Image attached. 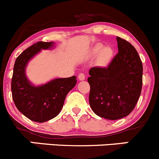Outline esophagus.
Wrapping results in <instances>:
<instances>
[{
    "mask_svg": "<svg viewBox=\"0 0 159 159\" xmlns=\"http://www.w3.org/2000/svg\"><path fill=\"white\" fill-rule=\"evenodd\" d=\"M78 79L80 80V81H83V80L85 79V75H84V73H80L79 75H78Z\"/></svg>",
    "mask_w": 159,
    "mask_h": 159,
    "instance_id": "1",
    "label": "esophagus"
}]
</instances>
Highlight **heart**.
<instances>
[{"mask_svg": "<svg viewBox=\"0 0 159 159\" xmlns=\"http://www.w3.org/2000/svg\"><path fill=\"white\" fill-rule=\"evenodd\" d=\"M91 54L93 57H98V62L100 65H106L110 62L113 56V49L109 46L104 48L103 44H98L92 48Z\"/></svg>", "mask_w": 159, "mask_h": 159, "instance_id": "obj_1", "label": "heart"}]
</instances>
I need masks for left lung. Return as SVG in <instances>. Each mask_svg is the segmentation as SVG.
Here are the masks:
<instances>
[{
  "instance_id": "1",
  "label": "left lung",
  "mask_w": 159,
  "mask_h": 159,
  "mask_svg": "<svg viewBox=\"0 0 159 159\" xmlns=\"http://www.w3.org/2000/svg\"><path fill=\"white\" fill-rule=\"evenodd\" d=\"M118 52L105 68L89 70V104L98 116L117 120L129 115L135 107L142 88L143 67L136 49L117 37Z\"/></svg>"
}]
</instances>
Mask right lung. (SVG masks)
Here are the masks:
<instances>
[{"instance_id": "1", "label": "right lung", "mask_w": 159, "mask_h": 159, "mask_svg": "<svg viewBox=\"0 0 159 159\" xmlns=\"http://www.w3.org/2000/svg\"><path fill=\"white\" fill-rule=\"evenodd\" d=\"M53 42L39 41L23 51L14 63L11 79V92L19 111L30 120L44 122L60 113L68 93L77 83L76 77L56 78L39 87L30 84L25 75L28 61L41 49H48Z\"/></svg>"}]
</instances>
